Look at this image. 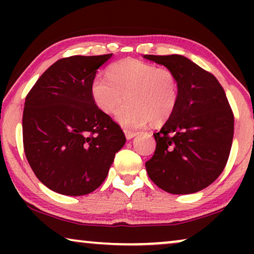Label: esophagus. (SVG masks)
<instances>
[{
	"mask_svg": "<svg viewBox=\"0 0 254 254\" xmlns=\"http://www.w3.org/2000/svg\"><path fill=\"white\" fill-rule=\"evenodd\" d=\"M125 135H126V138L127 140H131V138L135 137L137 135L136 131H131V130H128V129H125Z\"/></svg>",
	"mask_w": 254,
	"mask_h": 254,
	"instance_id": "34e87169",
	"label": "esophagus"
}]
</instances>
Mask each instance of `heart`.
<instances>
[{
    "instance_id": "1",
    "label": "heart",
    "mask_w": 254,
    "mask_h": 254,
    "mask_svg": "<svg viewBox=\"0 0 254 254\" xmlns=\"http://www.w3.org/2000/svg\"><path fill=\"white\" fill-rule=\"evenodd\" d=\"M107 77H93L91 97L104 113L114 112L126 97L128 102L116 113V120L124 127L138 128L150 120L161 124L176 109L178 81L169 69L136 59H124L110 65Z\"/></svg>"
}]
</instances>
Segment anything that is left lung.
Returning <instances> with one entry per match:
<instances>
[{
  "label": "left lung",
  "instance_id": "1",
  "mask_svg": "<svg viewBox=\"0 0 254 254\" xmlns=\"http://www.w3.org/2000/svg\"><path fill=\"white\" fill-rule=\"evenodd\" d=\"M178 81V102L154 133L156 150L145 163L148 176L171 194L206 189L227 164L234 137V114L216 77L183 55H144Z\"/></svg>",
  "mask_w": 254,
  "mask_h": 254
}]
</instances>
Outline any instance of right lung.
Listing matches in <instances>:
<instances>
[{
	"instance_id": "1",
	"label": "right lung",
	"mask_w": 254,
	"mask_h": 254,
	"mask_svg": "<svg viewBox=\"0 0 254 254\" xmlns=\"http://www.w3.org/2000/svg\"><path fill=\"white\" fill-rule=\"evenodd\" d=\"M112 54L70 57L51 65L26 96L23 142L27 162L48 189L71 196L102 185L126 137L96 106L91 82Z\"/></svg>"
}]
</instances>
